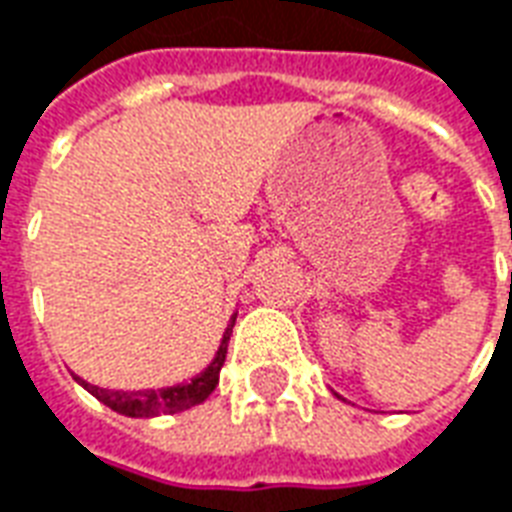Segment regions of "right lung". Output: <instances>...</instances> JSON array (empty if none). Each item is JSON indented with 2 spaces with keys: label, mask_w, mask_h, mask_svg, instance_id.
I'll use <instances>...</instances> for the list:
<instances>
[{
  "label": "right lung",
  "mask_w": 512,
  "mask_h": 512,
  "mask_svg": "<svg viewBox=\"0 0 512 512\" xmlns=\"http://www.w3.org/2000/svg\"><path fill=\"white\" fill-rule=\"evenodd\" d=\"M234 318H237V313L226 324V332L221 337V345H218L213 361L199 375L188 380V383H178V386L167 388H145V391H113V388L91 386L88 380L78 378V375H75V380L86 388L88 394H94L102 405H107L115 413H121V416L153 418L161 416V413H183L188 407L205 402L215 391V386H218V375H221V367H224L226 361V348H229V337H232Z\"/></svg>",
  "instance_id": "add662e5"
}]
</instances>
